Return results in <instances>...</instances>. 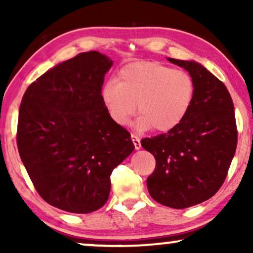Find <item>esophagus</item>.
Segmentation results:
<instances>
[{
    "label": "esophagus",
    "instance_id": "34e87169",
    "mask_svg": "<svg viewBox=\"0 0 253 253\" xmlns=\"http://www.w3.org/2000/svg\"><path fill=\"white\" fill-rule=\"evenodd\" d=\"M130 139H132L133 141V145H134V149L135 150H139L141 147V144H140V140H139V138L134 134L130 135Z\"/></svg>",
    "mask_w": 253,
    "mask_h": 253
}]
</instances>
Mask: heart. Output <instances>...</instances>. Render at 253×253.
Instances as JSON below:
<instances>
[{"label": "heart", "mask_w": 253, "mask_h": 253, "mask_svg": "<svg viewBox=\"0 0 253 253\" xmlns=\"http://www.w3.org/2000/svg\"><path fill=\"white\" fill-rule=\"evenodd\" d=\"M195 84L188 72L158 62H136L124 66L117 80H109L101 98L109 118L126 126L136 112V129L169 132L189 112Z\"/></svg>", "instance_id": "heart-1"}]
</instances>
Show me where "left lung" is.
I'll return each instance as SVG.
<instances>
[{"label":"left lung","instance_id":"8db88e82","mask_svg":"<svg viewBox=\"0 0 253 253\" xmlns=\"http://www.w3.org/2000/svg\"><path fill=\"white\" fill-rule=\"evenodd\" d=\"M189 72L195 96L173 129L145 138L141 146L156 159L147 189L155 201L183 210L215 195L228 173L237 149L234 106L227 88L195 62L169 58Z\"/></svg>","mask_w":253,"mask_h":253}]
</instances>
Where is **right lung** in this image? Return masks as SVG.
<instances>
[{"label": "right lung", "mask_w": 253, "mask_h": 253, "mask_svg": "<svg viewBox=\"0 0 253 253\" xmlns=\"http://www.w3.org/2000/svg\"><path fill=\"white\" fill-rule=\"evenodd\" d=\"M113 62L97 51L58 64L26 90L16 143L28 176L48 205L70 213L100 210L110 175L134 145L101 98Z\"/></svg>", "instance_id": "add662e5"}]
</instances>
